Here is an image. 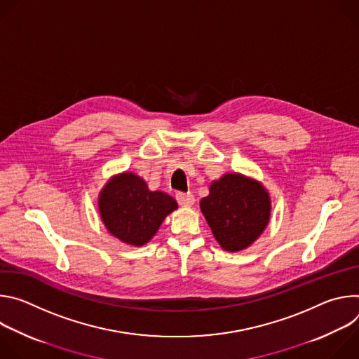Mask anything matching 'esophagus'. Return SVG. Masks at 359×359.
Wrapping results in <instances>:
<instances>
[{"label":"esophagus","instance_id":"esophagus-1","mask_svg":"<svg viewBox=\"0 0 359 359\" xmlns=\"http://www.w3.org/2000/svg\"><path fill=\"white\" fill-rule=\"evenodd\" d=\"M176 200H177V203L180 204V206L189 208V206H191V204L194 203V196L190 191H187V193L179 191V193H176Z\"/></svg>","mask_w":359,"mask_h":359}]
</instances>
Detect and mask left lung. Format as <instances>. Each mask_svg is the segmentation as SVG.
Segmentation results:
<instances>
[{
    "instance_id": "left-lung-1",
    "label": "left lung",
    "mask_w": 359,
    "mask_h": 359,
    "mask_svg": "<svg viewBox=\"0 0 359 359\" xmlns=\"http://www.w3.org/2000/svg\"><path fill=\"white\" fill-rule=\"evenodd\" d=\"M213 236L227 251H240L259 238L270 220V197L255 180L224 175L200 201Z\"/></svg>"
}]
</instances>
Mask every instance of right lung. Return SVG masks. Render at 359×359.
I'll use <instances>...</instances> for the list:
<instances>
[{
    "label": "right lung",
    "instance_id": "right-lung-1",
    "mask_svg": "<svg viewBox=\"0 0 359 359\" xmlns=\"http://www.w3.org/2000/svg\"><path fill=\"white\" fill-rule=\"evenodd\" d=\"M175 209L177 203L172 196L150 191L146 182L133 173L114 177L99 196V212L107 229L132 245L147 243Z\"/></svg>",
    "mask_w": 359,
    "mask_h": 359
}]
</instances>
